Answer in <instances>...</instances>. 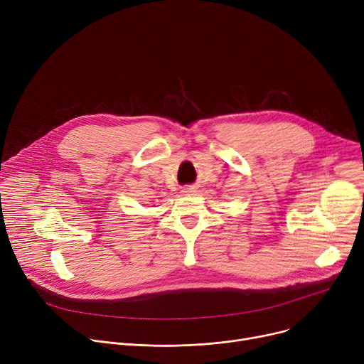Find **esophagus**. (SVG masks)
Listing matches in <instances>:
<instances>
[{
  "instance_id": "obj_1",
  "label": "esophagus",
  "mask_w": 364,
  "mask_h": 364,
  "mask_svg": "<svg viewBox=\"0 0 364 364\" xmlns=\"http://www.w3.org/2000/svg\"><path fill=\"white\" fill-rule=\"evenodd\" d=\"M194 191V188L191 187V186H186V187H183V190H181V193H184V194H188V193H193Z\"/></svg>"
}]
</instances>
